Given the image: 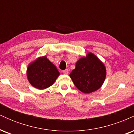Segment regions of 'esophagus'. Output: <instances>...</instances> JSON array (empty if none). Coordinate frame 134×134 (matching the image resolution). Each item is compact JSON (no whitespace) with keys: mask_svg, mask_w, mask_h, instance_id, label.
<instances>
[{"mask_svg":"<svg viewBox=\"0 0 134 134\" xmlns=\"http://www.w3.org/2000/svg\"><path fill=\"white\" fill-rule=\"evenodd\" d=\"M62 72L64 74H69V70H68V69H65V70H63Z\"/></svg>","mask_w":134,"mask_h":134,"instance_id":"obj_1","label":"esophagus"}]
</instances>
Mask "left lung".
I'll return each mask as SVG.
<instances>
[{
    "mask_svg": "<svg viewBox=\"0 0 134 134\" xmlns=\"http://www.w3.org/2000/svg\"><path fill=\"white\" fill-rule=\"evenodd\" d=\"M107 75L106 67L93 53H87L76 64V68L70 74L77 88L84 93H91L99 89Z\"/></svg>",
    "mask_w": 134,
    "mask_h": 134,
    "instance_id": "1",
    "label": "left lung"
}]
</instances>
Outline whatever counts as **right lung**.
<instances>
[{
  "label": "right lung",
  "mask_w": 134,
  "mask_h": 134,
  "mask_svg": "<svg viewBox=\"0 0 134 134\" xmlns=\"http://www.w3.org/2000/svg\"><path fill=\"white\" fill-rule=\"evenodd\" d=\"M59 75L57 67L46 56L38 58L29 64L27 68L29 82L38 90H44L51 86Z\"/></svg>",
  "instance_id": "add662e5"
}]
</instances>
